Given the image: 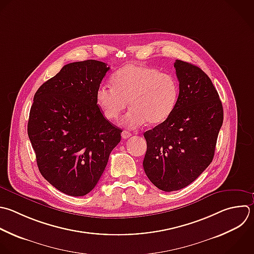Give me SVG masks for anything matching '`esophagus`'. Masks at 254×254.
Listing matches in <instances>:
<instances>
[{
	"label": "esophagus",
	"mask_w": 254,
	"mask_h": 254,
	"mask_svg": "<svg viewBox=\"0 0 254 254\" xmlns=\"http://www.w3.org/2000/svg\"><path fill=\"white\" fill-rule=\"evenodd\" d=\"M131 135H132V134H131L130 132H128V131H123V132H122V134H121V136H122V138H123V139H127V138H129Z\"/></svg>",
	"instance_id": "esophagus-1"
}]
</instances>
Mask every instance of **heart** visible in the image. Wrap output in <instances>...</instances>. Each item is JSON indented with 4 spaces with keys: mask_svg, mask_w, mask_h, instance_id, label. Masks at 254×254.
<instances>
[{
    "mask_svg": "<svg viewBox=\"0 0 254 254\" xmlns=\"http://www.w3.org/2000/svg\"><path fill=\"white\" fill-rule=\"evenodd\" d=\"M113 85L100 84L96 89V102L109 120L119 118L127 107L122 125L136 129L147 121L150 124L164 122L174 111L179 97L177 78L150 67L129 64L112 76Z\"/></svg>",
    "mask_w": 254,
    "mask_h": 254,
    "instance_id": "obj_1",
    "label": "heart"
}]
</instances>
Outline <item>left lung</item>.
Wrapping results in <instances>:
<instances>
[{"mask_svg": "<svg viewBox=\"0 0 254 254\" xmlns=\"http://www.w3.org/2000/svg\"><path fill=\"white\" fill-rule=\"evenodd\" d=\"M179 97L172 114L146 131L143 161L149 180L164 191L192 183L211 163L223 109L209 77L197 66L177 60L174 64Z\"/></svg>", "mask_w": 254, "mask_h": 254, "instance_id": "left-lung-1", "label": "left lung"}]
</instances>
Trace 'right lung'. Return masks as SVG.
<instances>
[{
  "mask_svg": "<svg viewBox=\"0 0 254 254\" xmlns=\"http://www.w3.org/2000/svg\"><path fill=\"white\" fill-rule=\"evenodd\" d=\"M108 70L93 60L68 64L34 97L28 135L39 170L68 195L94 189L121 140L122 130L104 118L95 97Z\"/></svg>",
  "mask_w": 254,
  "mask_h": 254,
  "instance_id": "obj_1",
  "label": "right lung"
}]
</instances>
